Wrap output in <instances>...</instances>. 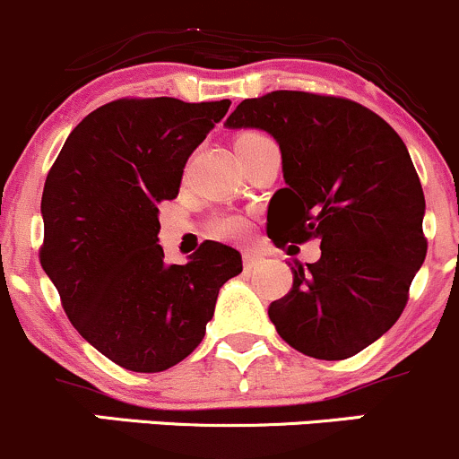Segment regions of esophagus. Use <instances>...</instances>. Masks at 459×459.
I'll use <instances>...</instances> for the list:
<instances>
[{
    "label": "esophagus",
    "instance_id": "1",
    "mask_svg": "<svg viewBox=\"0 0 459 459\" xmlns=\"http://www.w3.org/2000/svg\"><path fill=\"white\" fill-rule=\"evenodd\" d=\"M264 264V256L256 253H244V268L246 270H255Z\"/></svg>",
    "mask_w": 459,
    "mask_h": 459
}]
</instances>
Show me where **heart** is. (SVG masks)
Listing matches in <instances>:
<instances>
[{
  "instance_id": "1",
  "label": "heart",
  "mask_w": 459,
  "mask_h": 459,
  "mask_svg": "<svg viewBox=\"0 0 459 459\" xmlns=\"http://www.w3.org/2000/svg\"><path fill=\"white\" fill-rule=\"evenodd\" d=\"M261 137H265V134L246 133L238 139V143H241V141H250V139H261ZM211 230H213V235H218L221 239H238L246 233V220L238 218V215H226V218L215 220L213 226H211Z\"/></svg>"
}]
</instances>
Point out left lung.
<instances>
[{
    "label": "left lung",
    "instance_id": "obj_1",
    "mask_svg": "<svg viewBox=\"0 0 459 459\" xmlns=\"http://www.w3.org/2000/svg\"><path fill=\"white\" fill-rule=\"evenodd\" d=\"M226 128H261L283 156L268 238L279 248L320 241L316 264L268 307L291 349L346 359L401 318L427 255L425 194L403 139L370 108L335 95L272 91L244 100Z\"/></svg>",
    "mask_w": 459,
    "mask_h": 459
}]
</instances>
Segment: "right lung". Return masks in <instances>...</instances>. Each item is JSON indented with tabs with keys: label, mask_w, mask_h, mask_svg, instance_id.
Wrapping results in <instances>:
<instances>
[{
	"label": "right lung",
	"mask_w": 459,
	"mask_h": 459,
	"mask_svg": "<svg viewBox=\"0 0 459 459\" xmlns=\"http://www.w3.org/2000/svg\"><path fill=\"white\" fill-rule=\"evenodd\" d=\"M229 107L115 100L75 126L45 178V274L75 331L126 370L160 372L191 355L220 287L241 272V255L218 241L185 265L165 264L159 244V204L178 195L185 163Z\"/></svg>",
	"instance_id": "add662e5"
}]
</instances>
